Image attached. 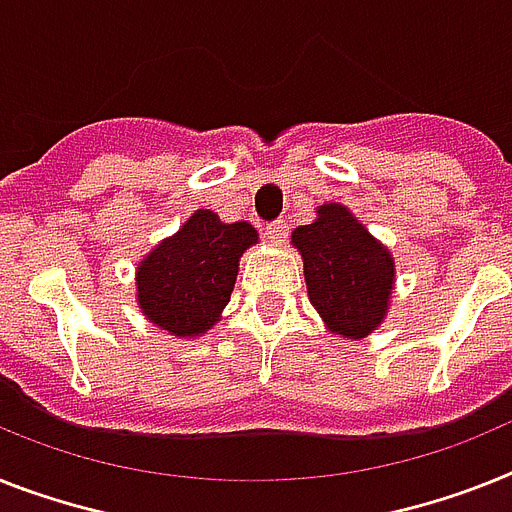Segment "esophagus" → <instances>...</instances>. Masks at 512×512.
Returning a JSON list of instances; mask_svg holds the SVG:
<instances>
[{"label":"esophagus","instance_id":"esophagus-1","mask_svg":"<svg viewBox=\"0 0 512 512\" xmlns=\"http://www.w3.org/2000/svg\"><path fill=\"white\" fill-rule=\"evenodd\" d=\"M265 234H268V239L273 244H283V242H286V236H289V223H286V221H270L268 226H265Z\"/></svg>","mask_w":512,"mask_h":512}]
</instances>
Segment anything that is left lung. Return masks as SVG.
I'll use <instances>...</instances> for the list:
<instances>
[{"label": "left lung", "mask_w": 512, "mask_h": 512, "mask_svg": "<svg viewBox=\"0 0 512 512\" xmlns=\"http://www.w3.org/2000/svg\"><path fill=\"white\" fill-rule=\"evenodd\" d=\"M302 252L309 302L343 338L377 328L393 289V257L338 203L322 205L317 221L291 236Z\"/></svg>", "instance_id": "obj_1"}]
</instances>
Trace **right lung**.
I'll list each match as a JSON object with an SVG mask.
<instances>
[{
    "instance_id": "add662e5",
    "label": "right lung",
    "mask_w": 512,
    "mask_h": 512,
    "mask_svg": "<svg viewBox=\"0 0 512 512\" xmlns=\"http://www.w3.org/2000/svg\"><path fill=\"white\" fill-rule=\"evenodd\" d=\"M255 242L249 223H223L213 210H197L137 268V299L148 320L171 336H197L216 325L239 257Z\"/></svg>"
}]
</instances>
